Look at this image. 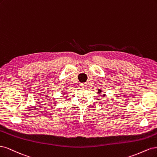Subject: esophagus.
<instances>
[{
	"label": "esophagus",
	"mask_w": 157,
	"mask_h": 157,
	"mask_svg": "<svg viewBox=\"0 0 157 157\" xmlns=\"http://www.w3.org/2000/svg\"><path fill=\"white\" fill-rule=\"evenodd\" d=\"M87 85H88V84L87 83H82L81 84V87H83V88H85V87H87Z\"/></svg>",
	"instance_id": "obj_1"
}]
</instances>
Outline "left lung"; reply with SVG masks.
Here are the masks:
<instances>
[{"mask_svg":"<svg viewBox=\"0 0 157 157\" xmlns=\"http://www.w3.org/2000/svg\"><path fill=\"white\" fill-rule=\"evenodd\" d=\"M101 92H102V91H101L100 89H98V93H101ZM105 97V94H103V97Z\"/></svg>","mask_w":157,"mask_h":157,"instance_id":"8db88e82","label":"left lung"}]
</instances>
